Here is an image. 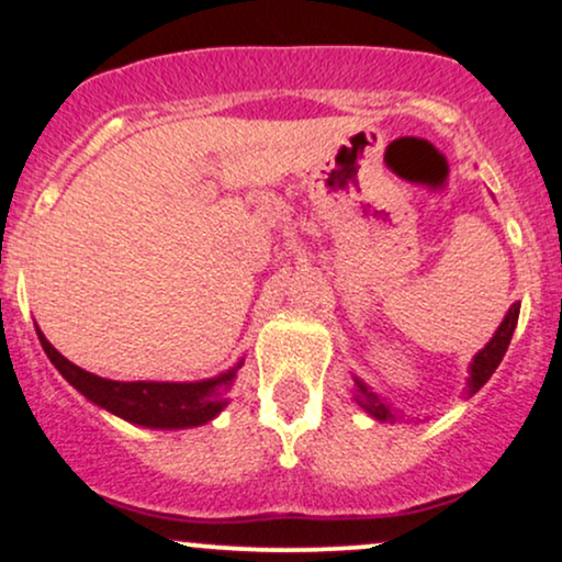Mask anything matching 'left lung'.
Instances as JSON below:
<instances>
[{"label":"left lung","instance_id":"8db88e82","mask_svg":"<svg viewBox=\"0 0 562 562\" xmlns=\"http://www.w3.org/2000/svg\"><path fill=\"white\" fill-rule=\"evenodd\" d=\"M518 314H520V303H513V306H509V312L505 314V319H502V325L496 327L494 338L488 340V344L473 357V362H470V378H468V396L470 393L481 391V385L486 383V380L494 375L496 367H499L502 357H505V351L509 346V340H513L515 325H518ZM353 385H357V396H353V402L362 406L367 415H372L380 423H396L398 420V415L391 409V404H385L378 393H372L370 389H367L362 380L353 378Z\"/></svg>","mask_w":562,"mask_h":562}]
</instances>
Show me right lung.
<instances>
[{
    "label": "right lung",
    "mask_w": 562,
    "mask_h": 562,
    "mask_svg": "<svg viewBox=\"0 0 562 562\" xmlns=\"http://www.w3.org/2000/svg\"><path fill=\"white\" fill-rule=\"evenodd\" d=\"M38 344L49 362L57 367L63 378L83 393L89 402L113 412L121 420L145 425V428L177 430V428H195L214 420L218 412L227 406V393L235 383L237 367L222 372V375L209 380H195V383H153V380H134V383H121V380H108L92 372L81 370L74 362H68L57 348L44 338V333L36 327Z\"/></svg>",
    "instance_id": "1"
}]
</instances>
